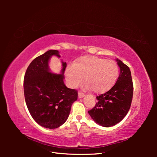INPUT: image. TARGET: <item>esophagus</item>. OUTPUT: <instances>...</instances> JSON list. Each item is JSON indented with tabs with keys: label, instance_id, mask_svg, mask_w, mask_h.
<instances>
[{
	"label": "esophagus",
	"instance_id": "34e87169",
	"mask_svg": "<svg viewBox=\"0 0 157 157\" xmlns=\"http://www.w3.org/2000/svg\"><path fill=\"white\" fill-rule=\"evenodd\" d=\"M78 98H82L84 97V94L82 92H78Z\"/></svg>",
	"mask_w": 157,
	"mask_h": 157
}]
</instances>
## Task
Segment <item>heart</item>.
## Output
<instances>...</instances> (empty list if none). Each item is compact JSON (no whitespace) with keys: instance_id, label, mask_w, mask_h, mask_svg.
<instances>
[{"instance_id":"b5f03b06","label":"heart","mask_w":157,"mask_h":157,"mask_svg":"<svg viewBox=\"0 0 157 157\" xmlns=\"http://www.w3.org/2000/svg\"><path fill=\"white\" fill-rule=\"evenodd\" d=\"M65 77L71 87H77L84 78L85 88L101 94L107 92L115 84L118 77V67L113 61L85 56L76 59L73 65L67 66Z\"/></svg>"}]
</instances>
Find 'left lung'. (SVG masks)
I'll use <instances>...</instances> for the list:
<instances>
[{
    "instance_id": "8db88e82",
    "label": "left lung",
    "mask_w": 157,
    "mask_h": 157,
    "mask_svg": "<svg viewBox=\"0 0 157 157\" xmlns=\"http://www.w3.org/2000/svg\"><path fill=\"white\" fill-rule=\"evenodd\" d=\"M120 75L115 84L106 93L99 95L96 105L88 111L97 124L111 127L125 117L131 106L133 97V82L130 68L117 59Z\"/></svg>"
}]
</instances>
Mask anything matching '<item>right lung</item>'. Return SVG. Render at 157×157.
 <instances>
[{
	"label": "right lung",
	"instance_id": "add662e5",
	"mask_svg": "<svg viewBox=\"0 0 157 157\" xmlns=\"http://www.w3.org/2000/svg\"><path fill=\"white\" fill-rule=\"evenodd\" d=\"M60 58L59 52L50 50L32 61L23 80L26 105L31 117L42 127L54 129L67 121L71 105L77 99L78 92L65 86L66 62L61 61L60 74L52 73L49 67L52 56Z\"/></svg>",
	"mask_w": 157,
	"mask_h": 157
}]
</instances>
